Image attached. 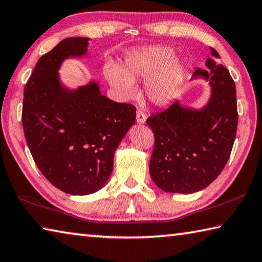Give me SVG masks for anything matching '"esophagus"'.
Here are the masks:
<instances>
[{
    "label": "esophagus",
    "mask_w": 262,
    "mask_h": 262,
    "mask_svg": "<svg viewBox=\"0 0 262 262\" xmlns=\"http://www.w3.org/2000/svg\"><path fill=\"white\" fill-rule=\"evenodd\" d=\"M145 120H146L145 113L142 110H137V112H136V121L142 125V123L145 122Z\"/></svg>",
    "instance_id": "esophagus-1"
}]
</instances>
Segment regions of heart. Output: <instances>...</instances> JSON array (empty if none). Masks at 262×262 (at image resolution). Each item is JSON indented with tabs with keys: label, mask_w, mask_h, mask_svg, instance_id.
Here are the masks:
<instances>
[{
	"label": "heart",
	"mask_w": 262,
	"mask_h": 262,
	"mask_svg": "<svg viewBox=\"0 0 262 262\" xmlns=\"http://www.w3.org/2000/svg\"><path fill=\"white\" fill-rule=\"evenodd\" d=\"M105 75L122 98L134 94V80L146 79L144 89L150 101L156 105H167L182 89L185 69L180 60L174 58L172 49L156 46L135 51L119 68L107 66Z\"/></svg>",
	"instance_id": "obj_1"
}]
</instances>
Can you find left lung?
Masks as SVG:
<instances>
[{
    "instance_id": "obj_1",
    "label": "left lung",
    "mask_w": 262,
    "mask_h": 262,
    "mask_svg": "<svg viewBox=\"0 0 262 262\" xmlns=\"http://www.w3.org/2000/svg\"><path fill=\"white\" fill-rule=\"evenodd\" d=\"M205 70L197 69L192 79L203 78L211 96L202 108L182 106L179 101L147 118L155 134L150 175L157 187L170 193H193L205 189L225 168L236 137V87L220 55L211 49Z\"/></svg>"
}]
</instances>
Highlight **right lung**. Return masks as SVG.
Instances as JSON below:
<instances>
[{"mask_svg":"<svg viewBox=\"0 0 262 262\" xmlns=\"http://www.w3.org/2000/svg\"><path fill=\"white\" fill-rule=\"evenodd\" d=\"M88 41L68 37L37 60L24 88L21 115L41 173L57 189L78 196L106 184L117 147L136 119L134 105L111 101L96 81L77 89L61 83V63L87 54Z\"/></svg>","mask_w":262,"mask_h":262,"instance_id":"add662e5","label":"right lung"}]
</instances>
